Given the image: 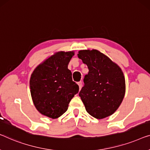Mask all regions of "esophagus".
<instances>
[{
    "label": "esophagus",
    "mask_w": 150,
    "mask_h": 150,
    "mask_svg": "<svg viewBox=\"0 0 150 150\" xmlns=\"http://www.w3.org/2000/svg\"><path fill=\"white\" fill-rule=\"evenodd\" d=\"M78 84H79L80 89H81V88H82V82L81 81L79 82H78Z\"/></svg>",
    "instance_id": "1"
}]
</instances>
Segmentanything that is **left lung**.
Returning <instances> with one entry per match:
<instances>
[{
	"mask_svg": "<svg viewBox=\"0 0 150 150\" xmlns=\"http://www.w3.org/2000/svg\"><path fill=\"white\" fill-rule=\"evenodd\" d=\"M78 57L88 66L84 85L79 93L91 116L103 119L111 116L125 95V79L121 68L98 50H81Z\"/></svg>",
	"mask_w": 150,
	"mask_h": 150,
	"instance_id": "left-lung-1",
	"label": "left lung"
}]
</instances>
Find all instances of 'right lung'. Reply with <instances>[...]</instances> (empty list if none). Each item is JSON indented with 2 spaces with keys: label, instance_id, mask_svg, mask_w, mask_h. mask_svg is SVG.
<instances>
[{
  "label": "right lung",
  "instance_id": "obj_1",
  "mask_svg": "<svg viewBox=\"0 0 150 150\" xmlns=\"http://www.w3.org/2000/svg\"><path fill=\"white\" fill-rule=\"evenodd\" d=\"M74 51H59L39 64L30 80L34 105L42 115L55 119L64 114L79 86L68 66Z\"/></svg>",
  "mask_w": 150,
  "mask_h": 150
}]
</instances>
